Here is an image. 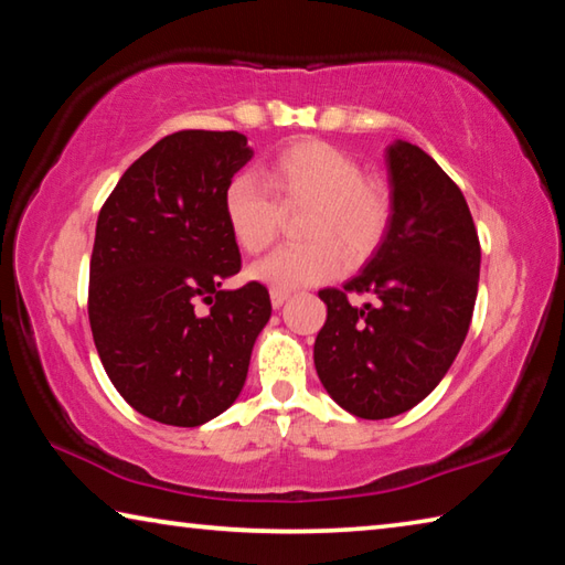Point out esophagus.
<instances>
[{"mask_svg":"<svg viewBox=\"0 0 565 565\" xmlns=\"http://www.w3.org/2000/svg\"><path fill=\"white\" fill-rule=\"evenodd\" d=\"M289 299V291H279V289H271V306L274 309H279V306H284V301Z\"/></svg>","mask_w":565,"mask_h":565,"instance_id":"34e87169","label":"esophagus"}]
</instances>
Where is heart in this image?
I'll return each instance as SVG.
<instances>
[{"mask_svg":"<svg viewBox=\"0 0 565 565\" xmlns=\"http://www.w3.org/2000/svg\"><path fill=\"white\" fill-rule=\"evenodd\" d=\"M262 181L281 209L309 206L301 222V236L309 242L284 246L248 269L252 279L271 289L294 291L329 281L343 269V252L361 262L384 242L391 224L388 191L327 141L301 139L279 149L264 161ZM265 190L248 174H236L224 186L226 226L248 254H262L279 226V207Z\"/></svg>","mask_w":565,"mask_h":565,"instance_id":"1","label":"heart"}]
</instances>
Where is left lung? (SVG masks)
Instances as JSON below:
<instances>
[{
  "mask_svg": "<svg viewBox=\"0 0 565 565\" xmlns=\"http://www.w3.org/2000/svg\"><path fill=\"white\" fill-rule=\"evenodd\" d=\"M391 224L384 242L327 303L313 363L327 394L369 420L414 408L441 384L473 317L481 246L468 204L424 149H386ZM349 290L374 305L353 307Z\"/></svg>",
  "mask_w": 565,
  "mask_h": 565,
  "instance_id": "left-lung-1",
  "label": "left lung"
}]
</instances>
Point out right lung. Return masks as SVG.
I'll return each mask as SVG.
<instances>
[{"label": "right lung", "mask_w": 565, "mask_h": 565, "mask_svg": "<svg viewBox=\"0 0 565 565\" xmlns=\"http://www.w3.org/2000/svg\"><path fill=\"white\" fill-rule=\"evenodd\" d=\"M252 157L238 131L169 134L124 171L99 212L92 337L114 388L159 424L194 428L224 414L271 317L264 284L222 286L242 269L224 186ZM199 300L209 312L195 311Z\"/></svg>", "instance_id": "right-lung-1"}]
</instances>
